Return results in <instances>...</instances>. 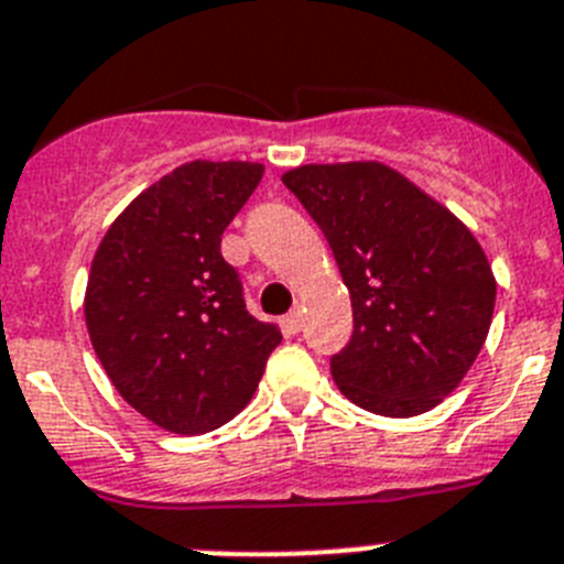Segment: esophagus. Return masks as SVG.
Wrapping results in <instances>:
<instances>
[{"mask_svg":"<svg viewBox=\"0 0 564 564\" xmlns=\"http://www.w3.org/2000/svg\"><path fill=\"white\" fill-rule=\"evenodd\" d=\"M303 326V317H301V308H294V312H289L286 317H283V332L286 334H297Z\"/></svg>","mask_w":564,"mask_h":564,"instance_id":"obj_1","label":"esophagus"}]
</instances>
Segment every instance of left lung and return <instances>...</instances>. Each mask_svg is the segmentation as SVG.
<instances>
[{
	"mask_svg": "<svg viewBox=\"0 0 564 564\" xmlns=\"http://www.w3.org/2000/svg\"><path fill=\"white\" fill-rule=\"evenodd\" d=\"M319 225L351 294L339 393L390 419L433 410L478 359L497 281L469 227L384 162L301 165L281 176Z\"/></svg>",
	"mask_w": 564,
	"mask_h": 564,
	"instance_id": "left-lung-1",
	"label": "left lung"
}]
</instances>
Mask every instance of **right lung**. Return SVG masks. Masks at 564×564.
<instances>
[{
  "mask_svg": "<svg viewBox=\"0 0 564 564\" xmlns=\"http://www.w3.org/2000/svg\"><path fill=\"white\" fill-rule=\"evenodd\" d=\"M261 176V162H185L111 221L93 258L95 354L126 402L169 433H210L241 413L281 343L221 258V232Z\"/></svg>",
  "mask_w": 564,
  "mask_h": 564,
  "instance_id": "1",
  "label": "right lung"
}]
</instances>
